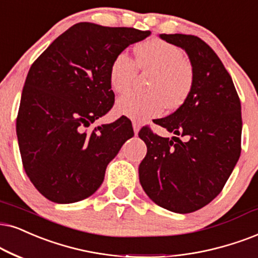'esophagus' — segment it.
<instances>
[{
  "mask_svg": "<svg viewBox=\"0 0 258 258\" xmlns=\"http://www.w3.org/2000/svg\"><path fill=\"white\" fill-rule=\"evenodd\" d=\"M132 126H133V131H135V135H138L139 130H140V123L133 121L132 122Z\"/></svg>",
  "mask_w": 258,
  "mask_h": 258,
  "instance_id": "1",
  "label": "esophagus"
}]
</instances>
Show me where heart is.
Masks as SVG:
<instances>
[{"label": "heart", "instance_id": "heart-1", "mask_svg": "<svg viewBox=\"0 0 258 258\" xmlns=\"http://www.w3.org/2000/svg\"><path fill=\"white\" fill-rule=\"evenodd\" d=\"M140 70H153L146 93L130 91L116 101V112L137 121L158 115L163 108L175 109L187 100L194 84L193 68L183 51L161 39H149L135 48V61L121 52L109 68V84L116 93L131 87Z\"/></svg>", "mask_w": 258, "mask_h": 258}]
</instances>
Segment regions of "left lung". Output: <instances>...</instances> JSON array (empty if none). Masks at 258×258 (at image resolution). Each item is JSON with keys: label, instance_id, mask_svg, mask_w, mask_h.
<instances>
[{"label": "left lung", "instance_id": "left-lung-1", "mask_svg": "<svg viewBox=\"0 0 258 258\" xmlns=\"http://www.w3.org/2000/svg\"><path fill=\"white\" fill-rule=\"evenodd\" d=\"M181 47L194 71V84L182 105L156 123L171 139L139 131L148 152L139 164V181L151 200L175 213H191L213 200L240 156L242 112L230 74L216 52L200 38L159 34ZM177 135L188 136L182 142Z\"/></svg>", "mask_w": 258, "mask_h": 258}]
</instances>
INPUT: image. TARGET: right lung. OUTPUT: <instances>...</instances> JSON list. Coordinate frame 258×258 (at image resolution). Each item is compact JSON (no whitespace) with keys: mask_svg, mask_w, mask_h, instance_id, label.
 I'll return each instance as SVG.
<instances>
[{"mask_svg":"<svg viewBox=\"0 0 258 258\" xmlns=\"http://www.w3.org/2000/svg\"><path fill=\"white\" fill-rule=\"evenodd\" d=\"M150 31L80 22L65 31L32 64L22 89L16 136L25 171L56 204L89 198L108 163L135 136L126 116L87 131L114 105L109 68Z\"/></svg>","mask_w":258,"mask_h":258,"instance_id":"obj_1","label":"right lung"}]
</instances>
